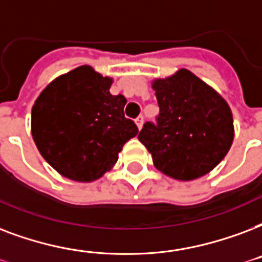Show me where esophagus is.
I'll return each instance as SVG.
<instances>
[{
    "instance_id": "esophagus-1",
    "label": "esophagus",
    "mask_w": 262,
    "mask_h": 262,
    "mask_svg": "<svg viewBox=\"0 0 262 262\" xmlns=\"http://www.w3.org/2000/svg\"><path fill=\"white\" fill-rule=\"evenodd\" d=\"M143 123H144V118L140 115V117L136 119V125H137V127H139V129H141V127H143Z\"/></svg>"
}]
</instances>
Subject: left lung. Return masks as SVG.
<instances>
[{
	"instance_id": "obj_1",
	"label": "left lung",
	"mask_w": 262,
	"mask_h": 262,
	"mask_svg": "<svg viewBox=\"0 0 262 262\" xmlns=\"http://www.w3.org/2000/svg\"><path fill=\"white\" fill-rule=\"evenodd\" d=\"M159 115L147 122L139 140L154 166L167 177L192 181L219 165L232 145V111L219 92L187 69L155 78Z\"/></svg>"
}]
</instances>
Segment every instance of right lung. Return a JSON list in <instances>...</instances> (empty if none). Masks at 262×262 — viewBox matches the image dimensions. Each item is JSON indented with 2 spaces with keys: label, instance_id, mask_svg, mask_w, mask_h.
Here are the masks:
<instances>
[{
  "label": "right lung",
  "instance_id": "add662e5",
  "mask_svg": "<svg viewBox=\"0 0 262 262\" xmlns=\"http://www.w3.org/2000/svg\"><path fill=\"white\" fill-rule=\"evenodd\" d=\"M114 79L91 66L55 78L31 110V136L42 158L66 179L92 183L110 171L139 129L126 119V99L113 96Z\"/></svg>",
  "mask_w": 262,
  "mask_h": 262
}]
</instances>
